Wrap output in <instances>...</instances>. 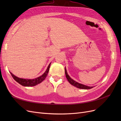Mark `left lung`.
<instances>
[{"label": "left lung", "mask_w": 121, "mask_h": 121, "mask_svg": "<svg viewBox=\"0 0 121 121\" xmlns=\"http://www.w3.org/2000/svg\"><path fill=\"white\" fill-rule=\"evenodd\" d=\"M65 76H66V78L68 80V81H69V83L71 84V85H73V86L77 87V88H78L83 89H90L92 88L93 87V86H92V87L84 85V84L79 83L75 81V80H74L73 79H72L69 76V75L68 74V73H67V69H66V68H65Z\"/></svg>", "instance_id": "8db88e82"}]
</instances>
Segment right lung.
I'll return each instance as SVG.
<instances>
[{
  "mask_svg": "<svg viewBox=\"0 0 121 121\" xmlns=\"http://www.w3.org/2000/svg\"><path fill=\"white\" fill-rule=\"evenodd\" d=\"M51 63L49 64L48 67H47L46 71L44 72V74H43L41 76H40L38 77L33 79H23V78H20L17 77L14 75L13 74L10 72L11 75L12 76L14 80L17 81V83H19L21 85L23 86H26V87H30V86H34L37 85V84H40L41 83L43 80H44L46 78L47 74L49 72V68L50 66Z\"/></svg>",
  "mask_w": 121,
  "mask_h": 121,
  "instance_id": "right-lung-1",
  "label": "right lung"
}]
</instances>
